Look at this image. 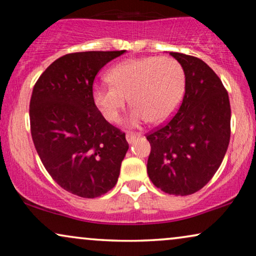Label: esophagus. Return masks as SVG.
I'll use <instances>...</instances> for the list:
<instances>
[{
    "label": "esophagus",
    "mask_w": 256,
    "mask_h": 256,
    "mask_svg": "<svg viewBox=\"0 0 256 256\" xmlns=\"http://www.w3.org/2000/svg\"><path fill=\"white\" fill-rule=\"evenodd\" d=\"M126 138H127L128 143H134L136 141V138H138V136H136V134H132V132H128V134L126 135Z\"/></svg>",
    "instance_id": "1"
}]
</instances>
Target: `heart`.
I'll list each match as a JSON object with an SVG mask.
<instances>
[{"label": "heart", "mask_w": 256, "mask_h": 256, "mask_svg": "<svg viewBox=\"0 0 256 256\" xmlns=\"http://www.w3.org/2000/svg\"><path fill=\"white\" fill-rule=\"evenodd\" d=\"M107 76L110 85L93 87L94 104L108 122H116L129 96L134 106L128 124L134 127L169 118L180 106L186 84L180 62L156 56L129 59L110 68Z\"/></svg>", "instance_id": "obj_1"}]
</instances>
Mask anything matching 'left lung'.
<instances>
[{
  "label": "left lung",
  "mask_w": 256,
  "mask_h": 256,
  "mask_svg": "<svg viewBox=\"0 0 256 256\" xmlns=\"http://www.w3.org/2000/svg\"><path fill=\"white\" fill-rule=\"evenodd\" d=\"M170 54L183 66L185 93L177 113L146 135V172L163 192L188 196L205 186L219 169L230 138V104L222 80L194 56Z\"/></svg>",
  "instance_id": "8db88e82"
}]
</instances>
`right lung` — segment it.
Returning a JSON list of instances; mask_svg holds the SVG:
<instances>
[{"label": "right lung", "instance_id": "1", "mask_svg": "<svg viewBox=\"0 0 256 256\" xmlns=\"http://www.w3.org/2000/svg\"><path fill=\"white\" fill-rule=\"evenodd\" d=\"M122 51H86L54 60L34 84L31 136L56 183L82 198H96L116 184L129 148L126 134L106 121L93 102L96 76Z\"/></svg>", "mask_w": 256, "mask_h": 256}]
</instances>
